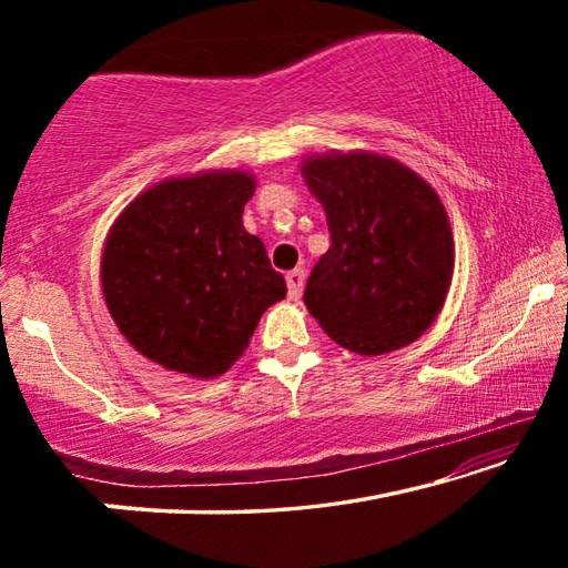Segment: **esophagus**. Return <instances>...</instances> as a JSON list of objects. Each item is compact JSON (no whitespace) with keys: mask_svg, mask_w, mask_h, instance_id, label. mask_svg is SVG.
<instances>
[{"mask_svg":"<svg viewBox=\"0 0 568 568\" xmlns=\"http://www.w3.org/2000/svg\"><path fill=\"white\" fill-rule=\"evenodd\" d=\"M285 283H287V295L291 297H301L303 295V285H305V271L303 267H295L285 275Z\"/></svg>","mask_w":568,"mask_h":568,"instance_id":"obj_1","label":"esophagus"}]
</instances>
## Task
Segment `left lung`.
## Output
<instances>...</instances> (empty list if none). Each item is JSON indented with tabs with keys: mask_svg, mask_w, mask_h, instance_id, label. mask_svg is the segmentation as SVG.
<instances>
[{
	"mask_svg": "<svg viewBox=\"0 0 568 568\" xmlns=\"http://www.w3.org/2000/svg\"><path fill=\"white\" fill-rule=\"evenodd\" d=\"M301 172L331 230L328 253L307 277V311L358 355L416 341L454 275V233L436 190L398 160L363 150L311 155Z\"/></svg>",
	"mask_w": 568,
	"mask_h": 568,
	"instance_id": "1",
	"label": "left lung"
}]
</instances>
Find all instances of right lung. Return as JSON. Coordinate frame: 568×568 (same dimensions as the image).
Instances as JSON below:
<instances>
[{
	"mask_svg": "<svg viewBox=\"0 0 568 568\" xmlns=\"http://www.w3.org/2000/svg\"><path fill=\"white\" fill-rule=\"evenodd\" d=\"M255 178L210 170L170 178L122 210L102 250V293L120 333L168 371L215 378L287 287L243 227Z\"/></svg>",
	"mask_w": 568,
	"mask_h": 568,
	"instance_id": "right-lung-1",
	"label": "right lung"
}]
</instances>
